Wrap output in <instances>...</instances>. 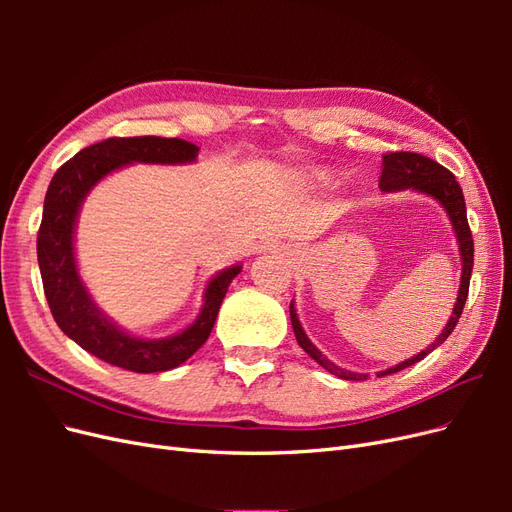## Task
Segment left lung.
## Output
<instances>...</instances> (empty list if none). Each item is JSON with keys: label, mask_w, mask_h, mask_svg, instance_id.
Listing matches in <instances>:
<instances>
[{"label": "left lung", "mask_w": 512, "mask_h": 512, "mask_svg": "<svg viewBox=\"0 0 512 512\" xmlns=\"http://www.w3.org/2000/svg\"><path fill=\"white\" fill-rule=\"evenodd\" d=\"M380 190L382 192H399V190H414L427 194L431 198H436L438 203L442 205V209L446 211L448 220L453 224L455 237L459 243V254H461V284H459V294H457V303L453 307V316L448 318L446 327L442 329V333L436 337L427 350L418 352L412 359L399 363L391 369L378 371V378L389 376V374H397V371L406 369L418 361H423L425 356L436 350L440 344L446 342V337L453 333V329L457 327V322L461 318L463 305H466L468 299V288H470V275H472V267H474V239H472V230L468 226V215H466V200H463V192L459 188V183L455 179V175L451 170H446L444 166H440L438 162H433L421 153H410V151H395V153H386L382 158V175H380ZM290 320H292V329H294V337H297L299 346L312 356V359L322 365L331 374H335L337 378L344 380H367V374H356V371H346L342 367H337L335 363H331L327 356H324L305 335L297 309H294V301L290 303Z\"/></svg>", "instance_id": "left-lung-1"}]
</instances>
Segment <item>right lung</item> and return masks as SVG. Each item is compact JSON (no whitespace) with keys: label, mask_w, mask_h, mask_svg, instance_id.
<instances>
[{"label":"right lung","mask_w":512,"mask_h":512,"mask_svg":"<svg viewBox=\"0 0 512 512\" xmlns=\"http://www.w3.org/2000/svg\"><path fill=\"white\" fill-rule=\"evenodd\" d=\"M198 147L181 138L132 136L106 138L81 149L59 166L44 196L42 224L38 230V265L46 301L57 327L89 354L136 374H156L175 369L207 342L220 305L241 265L211 277L205 288L203 309L188 329L177 335L145 339L119 329L91 299L74 256V230L87 194L106 175L134 162L141 164H190Z\"/></svg>","instance_id":"add662e5"}]
</instances>
